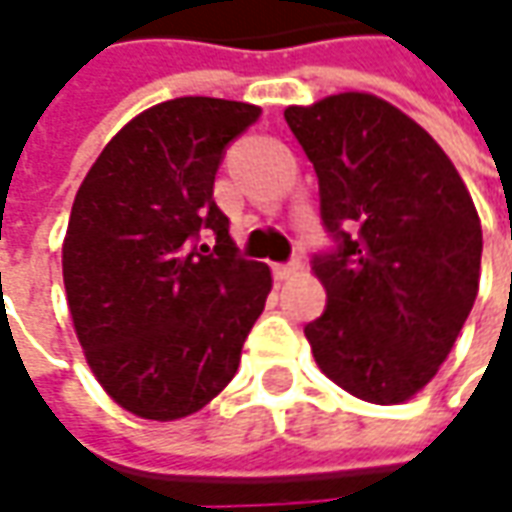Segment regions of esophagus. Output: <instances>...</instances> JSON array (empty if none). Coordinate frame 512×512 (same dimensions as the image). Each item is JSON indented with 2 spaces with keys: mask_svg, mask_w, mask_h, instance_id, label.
<instances>
[{
  "mask_svg": "<svg viewBox=\"0 0 512 512\" xmlns=\"http://www.w3.org/2000/svg\"><path fill=\"white\" fill-rule=\"evenodd\" d=\"M302 269V260L300 257H294V260H288V263H277L274 266V277L277 280H285V277H291L294 271H300Z\"/></svg>",
  "mask_w": 512,
  "mask_h": 512,
  "instance_id": "34e87169",
  "label": "esophagus"
}]
</instances>
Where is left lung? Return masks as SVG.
Here are the masks:
<instances>
[{
  "mask_svg": "<svg viewBox=\"0 0 512 512\" xmlns=\"http://www.w3.org/2000/svg\"><path fill=\"white\" fill-rule=\"evenodd\" d=\"M330 235L311 269L328 291L305 325L319 370L361 401L429 384L471 314L482 227L443 148L387 100L344 92L288 106Z\"/></svg>",
  "mask_w": 512,
  "mask_h": 512,
  "instance_id": "8db88e82",
  "label": "left lung"
}]
</instances>
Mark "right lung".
Masks as SVG:
<instances>
[{"mask_svg":"<svg viewBox=\"0 0 512 512\" xmlns=\"http://www.w3.org/2000/svg\"><path fill=\"white\" fill-rule=\"evenodd\" d=\"M257 117L221 97L159 103L111 139L75 196L69 314L97 381L134 415L176 420L207 406L263 314L269 266L241 257L212 198L227 148Z\"/></svg>","mask_w":512,"mask_h":512,"instance_id":"1","label":"right lung"}]
</instances>
